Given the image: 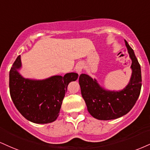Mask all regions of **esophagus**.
Instances as JSON below:
<instances>
[{"label":"esophagus","mask_w":150,"mask_h":150,"mask_svg":"<svg viewBox=\"0 0 150 150\" xmlns=\"http://www.w3.org/2000/svg\"><path fill=\"white\" fill-rule=\"evenodd\" d=\"M76 71L79 74H80L82 71V64H78L76 66Z\"/></svg>","instance_id":"obj_1"}]
</instances>
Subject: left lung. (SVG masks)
I'll return each mask as SVG.
<instances>
[{"mask_svg": "<svg viewBox=\"0 0 150 150\" xmlns=\"http://www.w3.org/2000/svg\"><path fill=\"white\" fill-rule=\"evenodd\" d=\"M129 57L132 61V75L128 85L122 91H109L99 85L96 79L81 74L79 84L81 93L91 116L99 120L119 118L132 109L140 93L142 86L141 69L133 49L125 40Z\"/></svg>", "mask_w": 150, "mask_h": 150, "instance_id": "left-lung-1", "label": "left lung"}]
</instances>
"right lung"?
<instances>
[{
	"mask_svg": "<svg viewBox=\"0 0 150 150\" xmlns=\"http://www.w3.org/2000/svg\"><path fill=\"white\" fill-rule=\"evenodd\" d=\"M21 67L18 56L10 70V93L18 111L27 120L35 124L54 122L59 112L68 84L75 81L78 74L54 75L45 80H35L23 77L18 72Z\"/></svg>",
	"mask_w": 150,
	"mask_h": 150,
	"instance_id": "obj_1",
	"label": "right lung"
}]
</instances>
